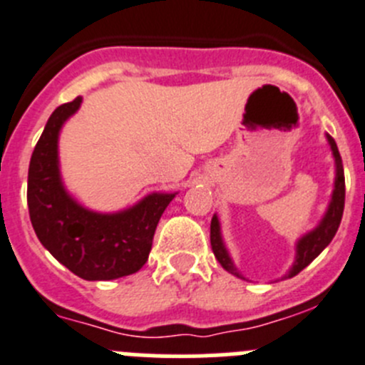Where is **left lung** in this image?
<instances>
[{"mask_svg": "<svg viewBox=\"0 0 365 365\" xmlns=\"http://www.w3.org/2000/svg\"><path fill=\"white\" fill-rule=\"evenodd\" d=\"M326 140H328L329 149H331L333 160H335V180H333V190L331 198H329L328 207L324 210V216L321 217V221L313 227L312 230H308L306 234H302L297 241H295V259L294 264L290 267V270L286 272L281 279H290L294 275H297L299 272L304 270L317 255L321 254L331 240L335 237L336 230H339L340 220H342L344 212V198H346V182H344V167H342V158H340L339 148H336L335 140L326 133ZM210 245H212V252L216 255V259L220 261L221 267L229 274L236 275V277L245 279L243 274L237 270L236 263H234L232 255H230L229 248L223 241V234H221V223L217 214H214L212 221H210Z\"/></svg>", "mask_w": 365, "mask_h": 365, "instance_id": "obj_1", "label": "left lung"}]
</instances>
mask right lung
Listing matches in <instances>:
<instances>
[{
    "label": "right lung",
    "instance_id": "add662e5",
    "mask_svg": "<svg viewBox=\"0 0 365 365\" xmlns=\"http://www.w3.org/2000/svg\"><path fill=\"white\" fill-rule=\"evenodd\" d=\"M81 104L83 97L59 106L34 149L26 190L30 221L41 245L68 270L86 281H111L144 267L156 225L178 192H151L115 212L77 202L61 176L59 136Z\"/></svg>",
    "mask_w": 365,
    "mask_h": 365
}]
</instances>
